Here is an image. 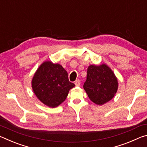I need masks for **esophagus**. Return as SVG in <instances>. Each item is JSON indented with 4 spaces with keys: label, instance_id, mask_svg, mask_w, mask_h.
<instances>
[{
    "label": "esophagus",
    "instance_id": "34e87169",
    "mask_svg": "<svg viewBox=\"0 0 147 147\" xmlns=\"http://www.w3.org/2000/svg\"><path fill=\"white\" fill-rule=\"evenodd\" d=\"M74 84H75L76 86H80V82L79 80H76L75 82H74Z\"/></svg>",
    "mask_w": 147,
    "mask_h": 147
}]
</instances>
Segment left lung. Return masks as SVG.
<instances>
[{"label": "left lung", "mask_w": 147, "mask_h": 147, "mask_svg": "<svg viewBox=\"0 0 147 147\" xmlns=\"http://www.w3.org/2000/svg\"><path fill=\"white\" fill-rule=\"evenodd\" d=\"M83 87L92 102L102 105L113 98L118 89V82L115 74L106 64L91 65Z\"/></svg>", "instance_id": "8db88e82"}]
</instances>
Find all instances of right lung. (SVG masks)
<instances>
[{"label":"right lung","instance_id":"1","mask_svg":"<svg viewBox=\"0 0 147 147\" xmlns=\"http://www.w3.org/2000/svg\"><path fill=\"white\" fill-rule=\"evenodd\" d=\"M32 87L39 100L51 108H55L65 100L74 84L69 82L67 72L61 65L47 61L36 71Z\"/></svg>","mask_w":147,"mask_h":147}]
</instances>
